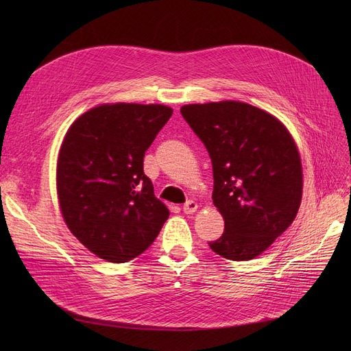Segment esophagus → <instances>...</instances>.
Instances as JSON below:
<instances>
[{"label": "esophagus", "instance_id": "1", "mask_svg": "<svg viewBox=\"0 0 351 351\" xmlns=\"http://www.w3.org/2000/svg\"><path fill=\"white\" fill-rule=\"evenodd\" d=\"M183 213H186V215H192L193 212H196V209H197V204L196 202H193V200H188L185 205H183Z\"/></svg>", "mask_w": 351, "mask_h": 351}]
</instances>
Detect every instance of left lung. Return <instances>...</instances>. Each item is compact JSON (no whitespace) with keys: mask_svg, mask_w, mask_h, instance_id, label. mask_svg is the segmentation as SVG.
Here are the masks:
<instances>
[{"mask_svg":"<svg viewBox=\"0 0 351 351\" xmlns=\"http://www.w3.org/2000/svg\"><path fill=\"white\" fill-rule=\"evenodd\" d=\"M180 114L212 159V199L225 232L209 246L225 259L250 261L298 215L303 193L298 146L278 118L245 102L191 104Z\"/></svg>","mask_w":351,"mask_h":351,"instance_id":"8db88e82","label":"left lung"}]
</instances>
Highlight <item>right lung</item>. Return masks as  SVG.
Listing matches in <instances>:
<instances>
[{
	"label": "right lung",
	"instance_id": "obj_1",
	"mask_svg": "<svg viewBox=\"0 0 351 351\" xmlns=\"http://www.w3.org/2000/svg\"><path fill=\"white\" fill-rule=\"evenodd\" d=\"M172 108L104 104L73 122L57 163V191L71 233L94 254L125 263L159 234L169 210L143 173V156Z\"/></svg>",
	"mask_w": 351,
	"mask_h": 351
}]
</instances>
